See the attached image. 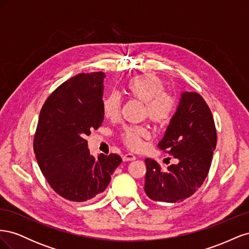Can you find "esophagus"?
<instances>
[{
    "mask_svg": "<svg viewBox=\"0 0 249 249\" xmlns=\"http://www.w3.org/2000/svg\"><path fill=\"white\" fill-rule=\"evenodd\" d=\"M123 160L124 161V162H127V161H134V160H136V157H135L133 154H125V155H124L123 156Z\"/></svg>",
    "mask_w": 249,
    "mask_h": 249,
    "instance_id": "esophagus-1",
    "label": "esophagus"
}]
</instances>
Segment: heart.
Instances as JSON below:
<instances>
[{"instance_id": "b5f03b06", "label": "heart", "mask_w": 249, "mask_h": 249, "mask_svg": "<svg viewBox=\"0 0 249 249\" xmlns=\"http://www.w3.org/2000/svg\"><path fill=\"white\" fill-rule=\"evenodd\" d=\"M126 92L134 99L145 104V114L155 124H167L177 109V100L171 93L164 91L163 82L154 74H142L132 78L126 84ZM120 109V99L112 93L105 99L103 111L107 118L117 117ZM149 136L146 127L142 125L125 126L120 133V139L132 149L140 147L142 139Z\"/></svg>"}]
</instances>
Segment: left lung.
Wrapping results in <instances>:
<instances>
[{
  "instance_id": "obj_1",
  "label": "left lung",
  "mask_w": 249,
  "mask_h": 249,
  "mask_svg": "<svg viewBox=\"0 0 249 249\" xmlns=\"http://www.w3.org/2000/svg\"><path fill=\"white\" fill-rule=\"evenodd\" d=\"M217 134L212 112L197 92L183 91L158 146L178 160L162 171L153 159H145L144 191L160 202H180L202 185L210 170Z\"/></svg>"
}]
</instances>
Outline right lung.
<instances>
[{
	"label": "right lung",
	"instance_id": "obj_1",
	"mask_svg": "<svg viewBox=\"0 0 249 249\" xmlns=\"http://www.w3.org/2000/svg\"><path fill=\"white\" fill-rule=\"evenodd\" d=\"M102 71L79 73L60 85L44 103L34 137L37 163L60 196L86 201L105 191L122 158L90 155L86 136L104 120Z\"/></svg>",
	"mask_w": 249,
	"mask_h": 249
}]
</instances>
